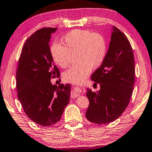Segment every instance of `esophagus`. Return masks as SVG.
Returning <instances> with one entry per match:
<instances>
[{
	"label": "esophagus",
	"instance_id": "34e87169",
	"mask_svg": "<svg viewBox=\"0 0 152 152\" xmlns=\"http://www.w3.org/2000/svg\"><path fill=\"white\" fill-rule=\"evenodd\" d=\"M83 92V88L78 86H75L73 87L71 91V98H76L78 97V95H81Z\"/></svg>",
	"mask_w": 152,
	"mask_h": 152
}]
</instances>
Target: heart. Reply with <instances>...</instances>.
<instances>
[{
	"instance_id": "heart-1",
	"label": "heart",
	"mask_w": 152,
	"mask_h": 152,
	"mask_svg": "<svg viewBox=\"0 0 152 152\" xmlns=\"http://www.w3.org/2000/svg\"><path fill=\"white\" fill-rule=\"evenodd\" d=\"M61 42L64 46L55 42L50 47L55 63L65 68L70 64L74 55L78 62L63 74L64 80L67 83H83L92 69L99 67L106 56L107 43L99 33L76 29L67 32Z\"/></svg>"
}]
</instances>
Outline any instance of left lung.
Segmentation results:
<instances>
[{"mask_svg": "<svg viewBox=\"0 0 152 152\" xmlns=\"http://www.w3.org/2000/svg\"><path fill=\"white\" fill-rule=\"evenodd\" d=\"M91 80L100 85L97 93L87 89L89 106L86 117L95 124L114 121L130 102L134 83V59L128 38L118 28L113 27L106 56L93 72Z\"/></svg>", "mask_w": 152, "mask_h": 152, "instance_id": "1", "label": "left lung"}]
</instances>
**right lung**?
Here are the masks:
<instances>
[{
	"label": "right lung",
	"instance_id": "add662e5",
	"mask_svg": "<svg viewBox=\"0 0 152 152\" xmlns=\"http://www.w3.org/2000/svg\"><path fill=\"white\" fill-rule=\"evenodd\" d=\"M57 28H43L24 43L16 73L18 97L26 114L34 122L51 126L61 119L69 102L71 85H53L50 79L59 77L49 48L50 35Z\"/></svg>",
	"mask_w": 152,
	"mask_h": 152
}]
</instances>
